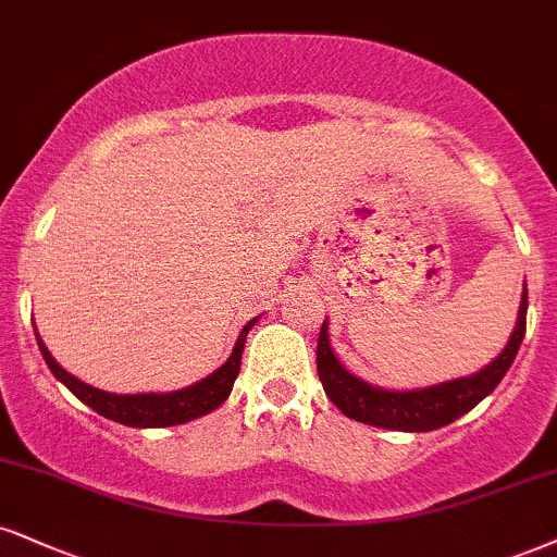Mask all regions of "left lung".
<instances>
[{"mask_svg": "<svg viewBox=\"0 0 557 557\" xmlns=\"http://www.w3.org/2000/svg\"><path fill=\"white\" fill-rule=\"evenodd\" d=\"M524 331L527 289L521 294L517 327H513L511 338L504 351L498 354V359H493L488 367L480 369L472 376L436 384V387L413 389V393H387V389L356 380L351 372L341 367L331 343H327V325L322 322L318 338V374L322 387H325V395L335 403V408L343 416L354 418V421L393 431H434L457 421L459 416L475 408L485 395H491L498 387V382L504 380V374L509 372L513 359H517Z\"/></svg>", "mask_w": 557, "mask_h": 557, "instance_id": "left-lung-1", "label": "left lung"}]
</instances>
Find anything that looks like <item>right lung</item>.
Returning a JSON list of instances; mask_svg holds the SVG:
<instances>
[{
    "mask_svg": "<svg viewBox=\"0 0 557 557\" xmlns=\"http://www.w3.org/2000/svg\"><path fill=\"white\" fill-rule=\"evenodd\" d=\"M252 325H256V320H250L243 327V333H239V338L235 343V351H232L226 363H222L214 374H209L201 382L190 384V387L177 389V393H168V395H113V393H102V389L89 387V384L74 380L72 374L59 367L57 359L48 354L44 341L38 338V333L36 338L48 369H51L53 376H57L59 382H64L82 403L89 405L92 410H98L100 416L111 418L115 423L134 425V429H162V425H177V423L194 421V418L211 413V410H216L219 405L230 397L232 384H235L239 374V361H243L247 331H250Z\"/></svg>",
    "mask_w": 557,
    "mask_h": 557,
    "instance_id": "obj_1",
    "label": "right lung"
}]
</instances>
